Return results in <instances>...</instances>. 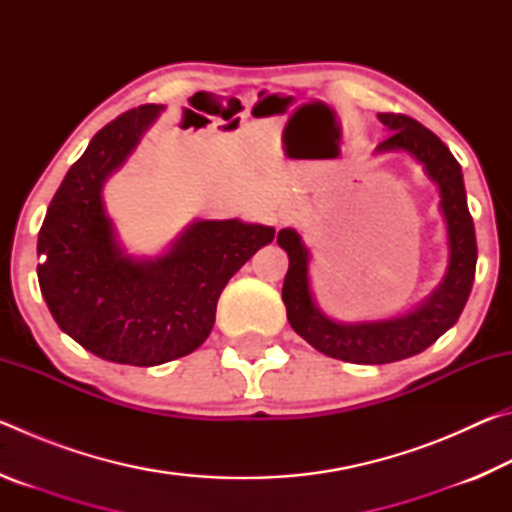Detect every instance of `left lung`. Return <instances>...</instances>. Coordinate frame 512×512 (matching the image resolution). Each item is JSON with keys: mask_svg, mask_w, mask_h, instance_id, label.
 <instances>
[{"mask_svg": "<svg viewBox=\"0 0 512 512\" xmlns=\"http://www.w3.org/2000/svg\"><path fill=\"white\" fill-rule=\"evenodd\" d=\"M379 121L391 128V137L379 144V151H409L438 183L449 239V266L443 284L406 316L359 325L334 323L320 314L311 300L309 257L300 237L293 230H280L277 235V244L289 255L282 300L291 327L318 352L350 363H393L427 350L461 316L476 271L474 221L467 210L461 164L436 133L409 115L379 112Z\"/></svg>", "mask_w": 512, "mask_h": 512, "instance_id": "8db88e82", "label": "left lung"}]
</instances>
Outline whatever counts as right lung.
Here are the masks:
<instances>
[{
    "mask_svg": "<svg viewBox=\"0 0 512 512\" xmlns=\"http://www.w3.org/2000/svg\"><path fill=\"white\" fill-rule=\"evenodd\" d=\"M158 112L146 103L92 137L38 235V282L58 327L97 357L128 366H160L194 352L212 332L225 284L275 237L268 225L198 221L155 262L121 253L101 187Z\"/></svg>",
    "mask_w": 512,
    "mask_h": 512,
    "instance_id": "obj_1",
    "label": "right lung"
}]
</instances>
